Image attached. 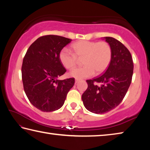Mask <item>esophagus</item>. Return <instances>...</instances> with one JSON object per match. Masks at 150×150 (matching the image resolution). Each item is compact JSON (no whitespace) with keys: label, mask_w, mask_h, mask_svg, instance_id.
Masks as SVG:
<instances>
[{"label":"esophagus","mask_w":150,"mask_h":150,"mask_svg":"<svg viewBox=\"0 0 150 150\" xmlns=\"http://www.w3.org/2000/svg\"><path fill=\"white\" fill-rule=\"evenodd\" d=\"M80 81H81L80 79H75V83H76V84H77V83H78Z\"/></svg>","instance_id":"obj_1"}]
</instances>
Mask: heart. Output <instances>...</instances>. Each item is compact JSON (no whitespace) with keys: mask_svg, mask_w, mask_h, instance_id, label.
Here are the masks:
<instances>
[{"mask_svg":"<svg viewBox=\"0 0 150 150\" xmlns=\"http://www.w3.org/2000/svg\"><path fill=\"white\" fill-rule=\"evenodd\" d=\"M71 47L73 53L65 48L60 51L59 59L61 63L65 69L71 70L77 65L79 60L82 59L84 66L71 71L70 77L80 79L91 77L95 72L99 75L110 65L112 50L108 42L79 40Z\"/></svg>","mask_w":150,"mask_h":150,"instance_id":"1","label":"heart"}]
</instances>
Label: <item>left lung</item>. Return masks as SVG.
I'll return each mask as SVG.
<instances>
[{"mask_svg": "<svg viewBox=\"0 0 150 150\" xmlns=\"http://www.w3.org/2000/svg\"><path fill=\"white\" fill-rule=\"evenodd\" d=\"M105 38L112 50L110 65L102 75L87 80L88 88L82 95L85 108L95 114L106 113L120 105L131 84L134 71L132 57L125 45L114 38Z\"/></svg>", "mask_w": 150, "mask_h": 150, "instance_id": "left-lung-1", "label": "left lung"}]
</instances>
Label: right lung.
<instances>
[{"label":"right lung","instance_id":"add662e5","mask_svg":"<svg viewBox=\"0 0 150 150\" xmlns=\"http://www.w3.org/2000/svg\"><path fill=\"white\" fill-rule=\"evenodd\" d=\"M71 40L55 35L40 37L32 43L22 65L24 90L30 102L43 112L59 109L75 79L58 80L66 72L59 59L60 51Z\"/></svg>","mask_w":150,"mask_h":150}]
</instances>
